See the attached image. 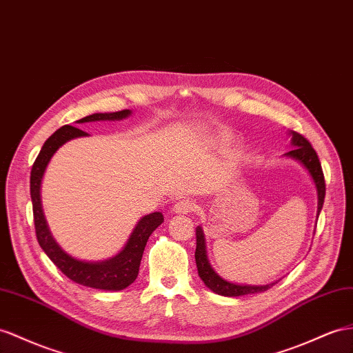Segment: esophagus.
I'll return each mask as SVG.
<instances>
[{"label": "esophagus", "instance_id": "34e87169", "mask_svg": "<svg viewBox=\"0 0 353 353\" xmlns=\"http://www.w3.org/2000/svg\"><path fill=\"white\" fill-rule=\"evenodd\" d=\"M195 204L191 200H179L174 207H173V212L176 214H188L194 210Z\"/></svg>", "mask_w": 353, "mask_h": 353}]
</instances>
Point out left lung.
Wrapping results in <instances>:
<instances>
[{"label":"left lung","instance_id":"obj_1","mask_svg":"<svg viewBox=\"0 0 353 353\" xmlns=\"http://www.w3.org/2000/svg\"><path fill=\"white\" fill-rule=\"evenodd\" d=\"M289 137H291V146L294 148L291 152L285 153L283 157L296 161L298 164H301L307 173L310 174L316 194H318V213H316V218H319V213L322 210L323 200H325V179L322 173V167L318 155H316L314 149L312 144L307 141L301 134L295 131H289ZM195 236H196V249H195V263L198 268V276L201 277L204 285L210 289L212 292L223 295V296H241V295H249V294H259L270 289L273 285H276L279 280L273 283L267 285H246V283H234L230 280L223 279L216 273L214 268L212 267L209 256H207V246H205V236L201 227L195 228Z\"/></svg>","mask_w":353,"mask_h":353}]
</instances>
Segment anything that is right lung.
Segmentation results:
<instances>
[{"mask_svg": "<svg viewBox=\"0 0 353 353\" xmlns=\"http://www.w3.org/2000/svg\"><path fill=\"white\" fill-rule=\"evenodd\" d=\"M131 110H122L114 113H94L82 117V119L77 121V123L97 121H122L125 117L131 116ZM86 135L89 134L76 128V126L64 125L44 141L39 157L32 165L30 182L35 234H37L39 245L44 250V254L50 258L52 263L62 273L73 280V282L88 288L103 289V291H122L126 286H130L139 276L143 252L144 248H146L150 234L164 222V216H162L161 212H153L143 216L134 227L130 239L126 240L125 246L119 254L103 261H85L67 254L59 246L55 237L52 236L48 221L43 213L41 182L52 157L55 155L62 144L77 137H86Z\"/></svg>", "mask_w": 353, "mask_h": 353, "instance_id": "1", "label": "right lung"}]
</instances>
